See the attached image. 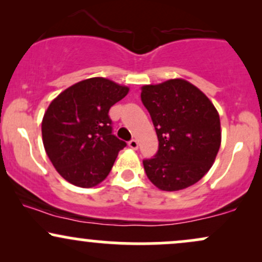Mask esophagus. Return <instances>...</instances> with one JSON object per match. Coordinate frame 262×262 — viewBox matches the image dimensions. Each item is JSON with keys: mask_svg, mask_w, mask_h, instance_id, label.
<instances>
[{"mask_svg": "<svg viewBox=\"0 0 262 262\" xmlns=\"http://www.w3.org/2000/svg\"><path fill=\"white\" fill-rule=\"evenodd\" d=\"M128 145H129V148H132V149H138V141L135 140V139H132V140H129V143H128Z\"/></svg>", "mask_w": 262, "mask_h": 262, "instance_id": "esophagus-1", "label": "esophagus"}]
</instances>
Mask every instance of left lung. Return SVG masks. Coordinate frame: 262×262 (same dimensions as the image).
Listing matches in <instances>:
<instances>
[{
	"instance_id": "left-lung-1",
	"label": "left lung",
	"mask_w": 262,
	"mask_h": 262,
	"mask_svg": "<svg viewBox=\"0 0 262 262\" xmlns=\"http://www.w3.org/2000/svg\"><path fill=\"white\" fill-rule=\"evenodd\" d=\"M159 140L158 152L144 159L146 176L162 191H179L200 181L221 146L219 114L202 91L182 79L141 87Z\"/></svg>"
}]
</instances>
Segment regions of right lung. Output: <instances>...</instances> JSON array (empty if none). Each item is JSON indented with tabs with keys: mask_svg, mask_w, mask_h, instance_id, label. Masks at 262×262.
Here are the masks:
<instances>
[{
	"mask_svg": "<svg viewBox=\"0 0 262 262\" xmlns=\"http://www.w3.org/2000/svg\"><path fill=\"white\" fill-rule=\"evenodd\" d=\"M128 87L92 77L62 91L41 122L47 155L66 181L89 188L103 181L127 143L112 133L111 107Z\"/></svg>",
	"mask_w": 262,
	"mask_h": 262,
	"instance_id": "1",
	"label": "right lung"
}]
</instances>
